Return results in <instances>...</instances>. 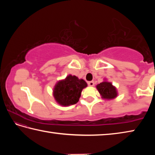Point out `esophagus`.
<instances>
[{"mask_svg":"<svg viewBox=\"0 0 155 155\" xmlns=\"http://www.w3.org/2000/svg\"><path fill=\"white\" fill-rule=\"evenodd\" d=\"M88 85L90 86V87H93L94 85V81H90V82H88Z\"/></svg>","mask_w":155,"mask_h":155,"instance_id":"obj_1","label":"esophagus"}]
</instances>
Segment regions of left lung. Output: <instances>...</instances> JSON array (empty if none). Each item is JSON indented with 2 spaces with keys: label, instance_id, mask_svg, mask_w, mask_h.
Instances as JSON below:
<instances>
[{
  "label": "left lung",
  "instance_id": "8db88e82",
  "mask_svg": "<svg viewBox=\"0 0 155 155\" xmlns=\"http://www.w3.org/2000/svg\"><path fill=\"white\" fill-rule=\"evenodd\" d=\"M96 89L98 90L101 98L104 100L110 101L115 98L118 95L117 88L113 85L111 82L107 81L106 78H104L103 82L96 85Z\"/></svg>",
  "mask_w": 155,
  "mask_h": 155
}]
</instances>
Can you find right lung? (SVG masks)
<instances>
[{
  "label": "right lung",
  "mask_w": 155,
  "mask_h": 155,
  "mask_svg": "<svg viewBox=\"0 0 155 155\" xmlns=\"http://www.w3.org/2000/svg\"><path fill=\"white\" fill-rule=\"evenodd\" d=\"M87 83L74 75L69 74L64 79L57 81L52 90L55 101L60 105L68 107L78 103Z\"/></svg>",
  "instance_id": "1"
}]
</instances>
